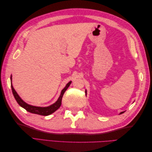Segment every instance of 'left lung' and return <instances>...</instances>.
I'll use <instances>...</instances> for the list:
<instances>
[{"label": "left lung", "mask_w": 152, "mask_h": 152, "mask_svg": "<svg viewBox=\"0 0 152 152\" xmlns=\"http://www.w3.org/2000/svg\"><path fill=\"white\" fill-rule=\"evenodd\" d=\"M87 93V91H86V94H87V93ZM124 112H125V111H124V112H121V113H119V115H120V114H122V113H124Z\"/></svg>", "instance_id": "1"}]
</instances>
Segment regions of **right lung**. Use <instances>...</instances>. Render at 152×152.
<instances>
[{
	"mask_svg": "<svg viewBox=\"0 0 152 152\" xmlns=\"http://www.w3.org/2000/svg\"><path fill=\"white\" fill-rule=\"evenodd\" d=\"M71 83H72V81L69 82L66 85V86L62 89V91L61 92L60 96H59V97L58 98V100L54 103L48 106V107H36V106H33V105H31V104L26 103L20 98V96L18 94L17 92L15 91V89H14V87L12 86V75H11V89H12V94L14 95V97H15V99L16 100L17 103L19 104L20 107L25 108L27 112H30L31 113L40 115H44V116H47V115H49L52 114L54 112H56V110L61 107L63 96L64 93H65V92L66 91V89L68 88V87L70 86Z\"/></svg>",
	"mask_w": 152,
	"mask_h": 152,
	"instance_id": "1",
	"label": "right lung"
}]
</instances>
